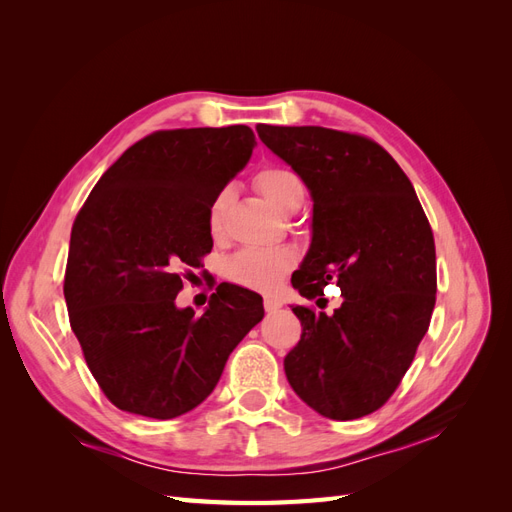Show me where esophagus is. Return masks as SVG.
Masks as SVG:
<instances>
[{"instance_id": "1", "label": "esophagus", "mask_w": 512, "mask_h": 512, "mask_svg": "<svg viewBox=\"0 0 512 512\" xmlns=\"http://www.w3.org/2000/svg\"><path fill=\"white\" fill-rule=\"evenodd\" d=\"M282 307V303L277 301V299H273V297H265V312H277V309Z\"/></svg>"}]
</instances>
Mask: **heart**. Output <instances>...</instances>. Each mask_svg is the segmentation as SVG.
Returning a JSON list of instances; mask_svg holds the SVG:
<instances>
[{"label":"heart","mask_w":512,"mask_h":512,"mask_svg":"<svg viewBox=\"0 0 512 512\" xmlns=\"http://www.w3.org/2000/svg\"><path fill=\"white\" fill-rule=\"evenodd\" d=\"M256 185L269 203L282 213H290L294 207L303 205L305 190L301 179L284 166H267L256 175ZM228 190H222L213 198L209 207V226L218 230L228 205ZM294 254L284 247L265 250V247H245V250L230 256L224 262V275L230 282L245 288L267 290L275 286L292 269Z\"/></svg>","instance_id":"1"}]
</instances>
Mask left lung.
<instances>
[{"instance_id": "left-lung-1", "label": "left lung", "mask_w": 512, "mask_h": 512, "mask_svg": "<svg viewBox=\"0 0 512 512\" xmlns=\"http://www.w3.org/2000/svg\"><path fill=\"white\" fill-rule=\"evenodd\" d=\"M307 185L312 245L292 273L301 297L331 280V316L292 305L301 339L286 378L309 408L352 421L386 404L408 371L436 305V243L410 179L378 143L320 126L256 128Z\"/></svg>"}]
</instances>
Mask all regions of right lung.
Here are the masks:
<instances>
[{
	"mask_svg": "<svg viewBox=\"0 0 512 512\" xmlns=\"http://www.w3.org/2000/svg\"><path fill=\"white\" fill-rule=\"evenodd\" d=\"M247 126L160 130L123 151L87 196L70 235V327L119 410L175 418L218 384L230 352L265 316L241 286L179 309L181 269L211 252L209 207L250 162Z\"/></svg>",
	"mask_w": 512,
	"mask_h": 512,
	"instance_id": "obj_1",
	"label": "right lung"
}]
</instances>
